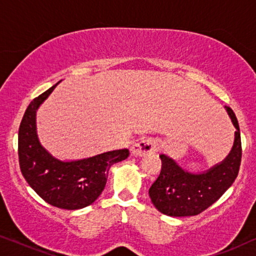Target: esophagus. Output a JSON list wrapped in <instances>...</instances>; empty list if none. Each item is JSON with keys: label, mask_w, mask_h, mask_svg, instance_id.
Masks as SVG:
<instances>
[{"label": "esophagus", "mask_w": 256, "mask_h": 256, "mask_svg": "<svg viewBox=\"0 0 256 256\" xmlns=\"http://www.w3.org/2000/svg\"><path fill=\"white\" fill-rule=\"evenodd\" d=\"M157 150V142L152 138H141L132 146V152L135 156H146L149 154L155 152Z\"/></svg>", "instance_id": "34e87169"}]
</instances>
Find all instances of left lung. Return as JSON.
Instances as JSON below:
<instances>
[{"label":"left lung","mask_w":256,"mask_h":256,"mask_svg":"<svg viewBox=\"0 0 256 256\" xmlns=\"http://www.w3.org/2000/svg\"><path fill=\"white\" fill-rule=\"evenodd\" d=\"M225 108L236 132L233 148L222 163L202 174H191L170 157L160 155L162 170L149 188V196L163 214L197 216L218 200L236 180L242 155L240 128L234 112L230 107Z\"/></svg>","instance_id":"1"}]
</instances>
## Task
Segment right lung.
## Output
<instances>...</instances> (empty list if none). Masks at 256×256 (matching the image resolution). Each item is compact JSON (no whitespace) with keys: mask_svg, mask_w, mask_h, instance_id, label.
Here are the masks:
<instances>
[{"mask_svg":"<svg viewBox=\"0 0 256 256\" xmlns=\"http://www.w3.org/2000/svg\"><path fill=\"white\" fill-rule=\"evenodd\" d=\"M57 85L34 98L23 115L18 130L20 168L28 184L48 204L79 210L96 200L106 185L110 168L127 158L129 150H113L72 162L50 155L38 141L36 112Z\"/></svg>","mask_w":256,"mask_h":256,"instance_id":"obj_1","label":"right lung"}]
</instances>
